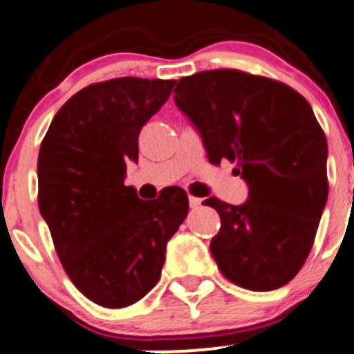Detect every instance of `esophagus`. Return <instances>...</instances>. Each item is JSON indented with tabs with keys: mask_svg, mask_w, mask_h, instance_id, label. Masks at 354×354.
Here are the masks:
<instances>
[{
	"mask_svg": "<svg viewBox=\"0 0 354 354\" xmlns=\"http://www.w3.org/2000/svg\"><path fill=\"white\" fill-rule=\"evenodd\" d=\"M202 205V198H196V196H191L189 194V207L191 209H198Z\"/></svg>",
	"mask_w": 354,
	"mask_h": 354,
	"instance_id": "1",
	"label": "esophagus"
}]
</instances>
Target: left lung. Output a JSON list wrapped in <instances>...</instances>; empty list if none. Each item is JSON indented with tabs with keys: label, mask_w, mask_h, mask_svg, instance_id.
Listing matches in <instances>:
<instances>
[{
	"label": "left lung",
	"mask_w": 354,
	"mask_h": 354,
	"mask_svg": "<svg viewBox=\"0 0 354 354\" xmlns=\"http://www.w3.org/2000/svg\"><path fill=\"white\" fill-rule=\"evenodd\" d=\"M175 103L210 163H236L244 205L205 200L221 217L210 252L228 281L251 291L284 286L304 267L328 198L325 131L309 102L279 80L221 68L183 77Z\"/></svg>",
	"instance_id": "left-lung-1"
}]
</instances>
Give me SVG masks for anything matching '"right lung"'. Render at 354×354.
Returning <instances> with one entry per match:
<instances>
[{"label": "right lung", "instance_id": "obj_1", "mask_svg": "<svg viewBox=\"0 0 354 354\" xmlns=\"http://www.w3.org/2000/svg\"><path fill=\"white\" fill-rule=\"evenodd\" d=\"M174 84L138 77L91 84L61 106L41 140L40 214L71 283L102 307H128L156 286L167 242L186 219L180 187L144 202L124 186L142 126Z\"/></svg>", "mask_w": 354, "mask_h": 354}]
</instances>
